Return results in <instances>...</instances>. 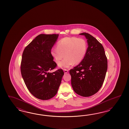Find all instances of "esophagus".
<instances>
[{"mask_svg":"<svg viewBox=\"0 0 129 129\" xmlns=\"http://www.w3.org/2000/svg\"><path fill=\"white\" fill-rule=\"evenodd\" d=\"M64 70V73L66 74V73H67L68 72V70H66V69H64L63 70Z\"/></svg>","mask_w":129,"mask_h":129,"instance_id":"1","label":"esophagus"}]
</instances>
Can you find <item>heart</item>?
Wrapping results in <instances>:
<instances>
[{
    "instance_id": "heart-1",
    "label": "heart",
    "mask_w": 129,
    "mask_h": 129,
    "mask_svg": "<svg viewBox=\"0 0 129 129\" xmlns=\"http://www.w3.org/2000/svg\"><path fill=\"white\" fill-rule=\"evenodd\" d=\"M86 41L76 37H67L60 40L57 47L51 50V54L59 68H68L73 64L77 65L83 60L87 51Z\"/></svg>"
}]
</instances>
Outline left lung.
<instances>
[{"label": "left lung", "instance_id": "8db88e82", "mask_svg": "<svg viewBox=\"0 0 129 129\" xmlns=\"http://www.w3.org/2000/svg\"><path fill=\"white\" fill-rule=\"evenodd\" d=\"M87 40L86 55L78 65L70 70L71 85L77 94L88 97L96 93L104 82L107 70V59L104 48L90 34L83 33Z\"/></svg>", "mask_w": 129, "mask_h": 129}]
</instances>
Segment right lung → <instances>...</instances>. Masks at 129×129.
<instances>
[{"instance_id":"add662e5","label":"right lung","mask_w":129,"mask_h":129,"mask_svg":"<svg viewBox=\"0 0 129 129\" xmlns=\"http://www.w3.org/2000/svg\"><path fill=\"white\" fill-rule=\"evenodd\" d=\"M58 36L39 35L24 48L22 54L20 68L23 81L29 92L41 100L54 96L64 74L62 69L50 72L57 67L51 50Z\"/></svg>"}]
</instances>
